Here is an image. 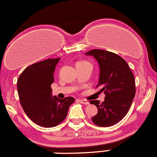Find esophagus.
Listing matches in <instances>:
<instances>
[{
    "label": "esophagus",
    "instance_id": "obj_1",
    "mask_svg": "<svg viewBox=\"0 0 157 157\" xmlns=\"http://www.w3.org/2000/svg\"><path fill=\"white\" fill-rule=\"evenodd\" d=\"M78 101L81 104H83V105H89V101H86V100H82V99H81V100H80V99H79Z\"/></svg>",
    "mask_w": 157,
    "mask_h": 157
}]
</instances>
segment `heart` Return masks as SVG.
Here are the masks:
<instances>
[{
	"label": "heart",
	"instance_id": "obj_1",
	"mask_svg": "<svg viewBox=\"0 0 157 157\" xmlns=\"http://www.w3.org/2000/svg\"><path fill=\"white\" fill-rule=\"evenodd\" d=\"M80 62H83V61H80Z\"/></svg>",
	"mask_w": 157,
	"mask_h": 157
}]
</instances>
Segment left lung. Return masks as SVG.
<instances>
[{
	"label": "left lung",
	"instance_id": "8db88e82",
	"mask_svg": "<svg viewBox=\"0 0 157 157\" xmlns=\"http://www.w3.org/2000/svg\"><path fill=\"white\" fill-rule=\"evenodd\" d=\"M86 55L93 56L100 67L97 87H101L105 101H90L98 109L92 118L95 125L109 127L121 121L128 113L136 94V82L128 63L117 54L102 49H92Z\"/></svg>",
	"mask_w": 157,
	"mask_h": 157
}]
</instances>
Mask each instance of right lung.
<instances>
[{
    "mask_svg": "<svg viewBox=\"0 0 157 157\" xmlns=\"http://www.w3.org/2000/svg\"><path fill=\"white\" fill-rule=\"evenodd\" d=\"M59 58L47 59L24 70L17 82L19 100L27 116L45 128L55 127L66 118L69 107L74 102L72 97L52 98L51 84Z\"/></svg>",
    "mask_w": 157,
    "mask_h": 157,
    "instance_id": "1",
    "label": "right lung"
}]
</instances>
